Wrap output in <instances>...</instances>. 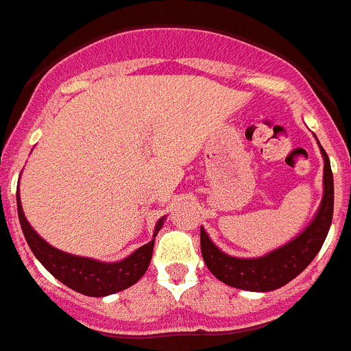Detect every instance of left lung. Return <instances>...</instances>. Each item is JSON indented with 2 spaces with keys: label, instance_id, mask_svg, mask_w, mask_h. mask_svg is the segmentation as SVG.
Returning <instances> with one entry per match:
<instances>
[{
  "label": "left lung",
  "instance_id": "1",
  "mask_svg": "<svg viewBox=\"0 0 351 351\" xmlns=\"http://www.w3.org/2000/svg\"><path fill=\"white\" fill-rule=\"evenodd\" d=\"M321 147V146H319ZM324 158L323 200L319 205L312 223L283 247L272 250L261 258H232L216 247L204 227L200 229L202 256L207 269L220 279L221 283L249 292H270L303 272L323 247L333 216V175L330 158L321 147Z\"/></svg>",
  "mask_w": 351,
  "mask_h": 351
}]
</instances>
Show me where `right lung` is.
Here are the masks:
<instances>
[{
	"label": "right lung",
	"instance_id": "obj_1",
	"mask_svg": "<svg viewBox=\"0 0 351 351\" xmlns=\"http://www.w3.org/2000/svg\"><path fill=\"white\" fill-rule=\"evenodd\" d=\"M16 198H18L19 223H21L25 240H27L28 247L32 249L34 256L41 261L43 267L53 278H57L61 283H64L79 294L90 295V298H102V295L126 290L128 287L135 285L142 276L146 274L151 256H153L155 236L158 234V230L162 229L164 220H166V218H160L156 221L155 234H153V240L149 243L142 245L141 249H136L133 254H130L122 261L104 263V261H97V259L68 254V252H62V250L47 243L25 218L21 200H19V191Z\"/></svg>",
	"mask_w": 351,
	"mask_h": 351
}]
</instances>
